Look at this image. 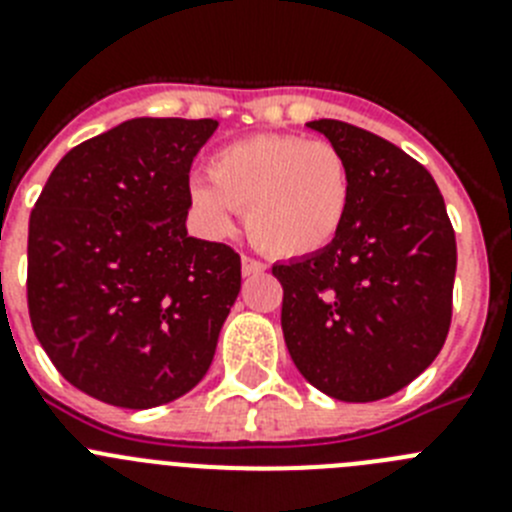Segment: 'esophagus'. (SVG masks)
I'll return each instance as SVG.
<instances>
[{"label": "esophagus", "instance_id": "1", "mask_svg": "<svg viewBox=\"0 0 512 512\" xmlns=\"http://www.w3.org/2000/svg\"><path fill=\"white\" fill-rule=\"evenodd\" d=\"M241 271H243V277H256V274H264L266 266L261 264V261L251 259V256H243Z\"/></svg>", "mask_w": 512, "mask_h": 512}]
</instances>
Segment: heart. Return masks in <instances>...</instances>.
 <instances>
[{
    "instance_id": "b5f03b06",
    "label": "heart",
    "mask_w": 512,
    "mask_h": 512,
    "mask_svg": "<svg viewBox=\"0 0 512 512\" xmlns=\"http://www.w3.org/2000/svg\"><path fill=\"white\" fill-rule=\"evenodd\" d=\"M351 166L328 140L261 133L210 158V176L187 184L189 207L212 238L235 230L246 210L251 241L279 259H305L336 241L351 207Z\"/></svg>"
}]
</instances>
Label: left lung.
Instances as JSON below:
<instances>
[{
  "instance_id": "8db88e82",
  "label": "left lung",
  "mask_w": 512,
  "mask_h": 512,
  "mask_svg": "<svg viewBox=\"0 0 512 512\" xmlns=\"http://www.w3.org/2000/svg\"><path fill=\"white\" fill-rule=\"evenodd\" d=\"M351 166V207L325 251L274 264L282 330L302 377L343 402L408 387L451 325L456 238L433 176L390 140L312 120Z\"/></svg>"
}]
</instances>
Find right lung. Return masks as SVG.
Listing matches in <instances>:
<instances>
[{"instance_id":"right-lung-1","label":"right lung","mask_w":512,"mask_h":512,"mask_svg":"<svg viewBox=\"0 0 512 512\" xmlns=\"http://www.w3.org/2000/svg\"><path fill=\"white\" fill-rule=\"evenodd\" d=\"M217 120L135 117L71 148L27 233V307L76 390L146 410L212 364L241 256L187 235L189 169Z\"/></svg>"}]
</instances>
